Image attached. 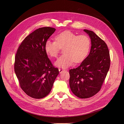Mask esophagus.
<instances>
[{
  "mask_svg": "<svg viewBox=\"0 0 124 124\" xmlns=\"http://www.w3.org/2000/svg\"><path fill=\"white\" fill-rule=\"evenodd\" d=\"M65 71V70L63 69V68H59V73H61L63 72V71Z\"/></svg>",
  "mask_w": 124,
  "mask_h": 124,
  "instance_id": "1",
  "label": "esophagus"
}]
</instances>
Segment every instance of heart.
<instances>
[{"mask_svg":"<svg viewBox=\"0 0 124 124\" xmlns=\"http://www.w3.org/2000/svg\"><path fill=\"white\" fill-rule=\"evenodd\" d=\"M55 41L48 40L45 44V51L51 57H57L61 48H63V54L55 62V65L62 68L69 67L74 61L82 62L87 55L90 48L89 38L84 35L77 36L70 31L58 34Z\"/></svg>","mask_w":124,"mask_h":124,"instance_id":"obj_1","label":"heart"}]
</instances>
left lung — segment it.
<instances>
[{
  "label": "left lung",
  "mask_w": 124,
  "mask_h": 124,
  "mask_svg": "<svg viewBox=\"0 0 124 124\" xmlns=\"http://www.w3.org/2000/svg\"><path fill=\"white\" fill-rule=\"evenodd\" d=\"M91 40L88 56L80 65L69 70V85L77 97L87 99L100 90L110 66V56L106 43L92 31L84 30Z\"/></svg>",
  "instance_id": "1"
}]
</instances>
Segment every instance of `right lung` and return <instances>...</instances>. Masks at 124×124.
Masks as SVG:
<instances>
[{
	"mask_svg": "<svg viewBox=\"0 0 124 124\" xmlns=\"http://www.w3.org/2000/svg\"><path fill=\"white\" fill-rule=\"evenodd\" d=\"M56 29L39 28L26 37L15 57V71L21 88L30 97L40 99L51 92L59 70L45 51V44Z\"/></svg>",
	"mask_w": 124,
	"mask_h": 124,
	"instance_id": "1",
	"label": "right lung"
}]
</instances>
